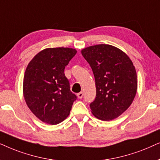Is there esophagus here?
Masks as SVG:
<instances>
[{
    "instance_id": "34e87169",
    "label": "esophagus",
    "mask_w": 160,
    "mask_h": 160,
    "mask_svg": "<svg viewBox=\"0 0 160 160\" xmlns=\"http://www.w3.org/2000/svg\"><path fill=\"white\" fill-rule=\"evenodd\" d=\"M82 96H83V93L82 92H80L77 94V97H78V98H79V99H81V98H82Z\"/></svg>"
}]
</instances>
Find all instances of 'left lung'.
Wrapping results in <instances>:
<instances>
[{"label": "left lung", "instance_id": "obj_1", "mask_svg": "<svg viewBox=\"0 0 160 160\" xmlns=\"http://www.w3.org/2000/svg\"><path fill=\"white\" fill-rule=\"evenodd\" d=\"M81 53L95 78V100L91 112L102 121L118 118L135 99L138 79L132 61L124 52L110 44H97L82 49Z\"/></svg>", "mask_w": 160, "mask_h": 160}]
</instances>
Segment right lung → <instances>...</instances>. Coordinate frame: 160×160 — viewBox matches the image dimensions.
<instances>
[{
	"mask_svg": "<svg viewBox=\"0 0 160 160\" xmlns=\"http://www.w3.org/2000/svg\"><path fill=\"white\" fill-rule=\"evenodd\" d=\"M76 53L73 48H46L28 64L23 97L31 111L42 122L58 124L69 115L77 97L70 91L64 69Z\"/></svg>",
	"mask_w": 160,
	"mask_h": 160,
	"instance_id": "right-lung-1",
	"label": "right lung"
}]
</instances>
